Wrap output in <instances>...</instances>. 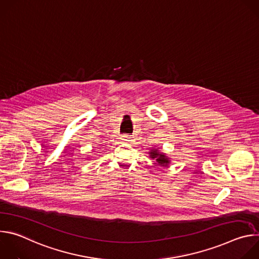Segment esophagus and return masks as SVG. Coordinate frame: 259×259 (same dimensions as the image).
Returning a JSON list of instances; mask_svg holds the SVG:
<instances>
[{
    "instance_id": "obj_1",
    "label": "esophagus",
    "mask_w": 259,
    "mask_h": 259,
    "mask_svg": "<svg viewBox=\"0 0 259 259\" xmlns=\"http://www.w3.org/2000/svg\"><path fill=\"white\" fill-rule=\"evenodd\" d=\"M131 138H132L131 135H128V134H123L122 135V139L123 140H127L128 141V140H131Z\"/></svg>"
}]
</instances>
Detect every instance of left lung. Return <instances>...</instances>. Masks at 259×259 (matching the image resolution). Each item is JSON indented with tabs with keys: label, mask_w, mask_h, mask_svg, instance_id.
Wrapping results in <instances>:
<instances>
[{
	"label": "left lung",
	"mask_w": 259,
	"mask_h": 259,
	"mask_svg": "<svg viewBox=\"0 0 259 259\" xmlns=\"http://www.w3.org/2000/svg\"><path fill=\"white\" fill-rule=\"evenodd\" d=\"M150 155H151V158H152V159H156L157 164L160 165V166H163V167H164V166H167V165L169 164V160L167 159V157H166L164 154L159 153L157 150L151 151Z\"/></svg>",
	"instance_id": "left-lung-1"
}]
</instances>
